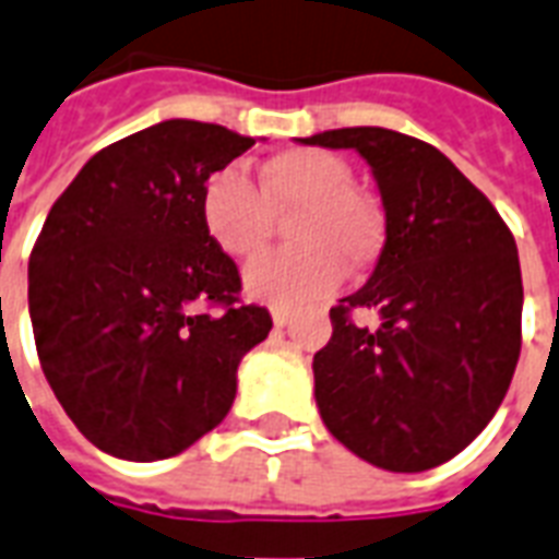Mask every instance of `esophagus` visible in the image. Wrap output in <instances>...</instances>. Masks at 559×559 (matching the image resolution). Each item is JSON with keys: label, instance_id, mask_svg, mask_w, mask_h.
Instances as JSON below:
<instances>
[{"label": "esophagus", "instance_id": "1", "mask_svg": "<svg viewBox=\"0 0 559 559\" xmlns=\"http://www.w3.org/2000/svg\"><path fill=\"white\" fill-rule=\"evenodd\" d=\"M271 314H274V326H276V330H283V326L292 324V314L285 312V309H274V312H271Z\"/></svg>", "mask_w": 559, "mask_h": 559}]
</instances>
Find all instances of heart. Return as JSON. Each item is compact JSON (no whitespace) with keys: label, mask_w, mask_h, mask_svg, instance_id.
Wrapping results in <instances>:
<instances>
[{"label":"heart","mask_w":559,"mask_h":559,"mask_svg":"<svg viewBox=\"0 0 559 559\" xmlns=\"http://www.w3.org/2000/svg\"><path fill=\"white\" fill-rule=\"evenodd\" d=\"M259 188L238 170H221L203 188L200 217L226 255L259 253L274 215L292 217V250L259 255L245 267V292L259 304L297 309L338 288L347 271H365L380 250V215L354 191V170L324 150H285L267 158Z\"/></svg>","instance_id":"b5f03b06"}]
</instances>
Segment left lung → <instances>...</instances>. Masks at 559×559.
Instances as JSON below:
<instances>
[{
	"label": "left lung",
	"instance_id": "left-lung-1",
	"mask_svg": "<svg viewBox=\"0 0 559 559\" xmlns=\"http://www.w3.org/2000/svg\"><path fill=\"white\" fill-rule=\"evenodd\" d=\"M300 144L356 150L385 212L374 274L330 309L314 404L338 442L385 472H427L498 413L522 350V267L501 215L436 146L380 126ZM350 308H374L377 331Z\"/></svg>",
	"mask_w": 559,
	"mask_h": 559
}]
</instances>
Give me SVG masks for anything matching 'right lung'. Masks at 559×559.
<instances>
[{
  "label": "right lung",
  "instance_id": "add662e5",
  "mask_svg": "<svg viewBox=\"0 0 559 559\" xmlns=\"http://www.w3.org/2000/svg\"><path fill=\"white\" fill-rule=\"evenodd\" d=\"M255 138L162 120L105 146L46 215L28 259V314L46 383L87 442L155 463L224 421L238 365L271 333L238 306V267L209 238V176ZM221 302L224 316H203Z\"/></svg>",
  "mask_w": 559,
  "mask_h": 559
}]
</instances>
